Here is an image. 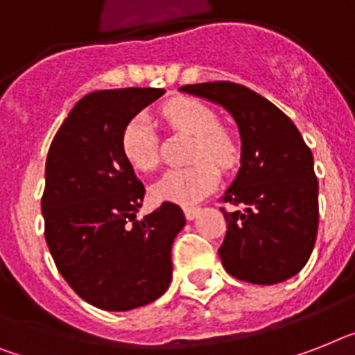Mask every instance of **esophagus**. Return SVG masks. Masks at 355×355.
<instances>
[{
	"label": "esophagus",
	"instance_id": "1",
	"mask_svg": "<svg viewBox=\"0 0 355 355\" xmlns=\"http://www.w3.org/2000/svg\"><path fill=\"white\" fill-rule=\"evenodd\" d=\"M199 212H201V210H199L198 207H187V209H184V218L189 219V221H194V219L198 218Z\"/></svg>",
	"mask_w": 355,
	"mask_h": 355
}]
</instances>
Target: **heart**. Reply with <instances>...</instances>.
<instances>
[{
  "mask_svg": "<svg viewBox=\"0 0 355 355\" xmlns=\"http://www.w3.org/2000/svg\"><path fill=\"white\" fill-rule=\"evenodd\" d=\"M161 112L172 128L194 137L189 154V161L194 165L166 172L152 187V198L168 203L194 205L212 192L218 183L216 166L228 168L236 163L237 143L227 130L219 128V119L212 108L198 99H172ZM121 150L134 171L150 172L156 168L157 137L146 114H139L125 125Z\"/></svg>",
  "mask_w": 355,
  "mask_h": 355,
  "instance_id": "b5f03b06",
  "label": "heart"
}]
</instances>
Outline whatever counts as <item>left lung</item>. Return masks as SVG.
<instances>
[{"label":"left lung","mask_w":355,"mask_h":355,"mask_svg":"<svg viewBox=\"0 0 355 355\" xmlns=\"http://www.w3.org/2000/svg\"><path fill=\"white\" fill-rule=\"evenodd\" d=\"M181 92L223 107L241 137L239 171L225 190L227 236L219 257L230 276L254 285H276L306 265L318 236L314 156L292 119L243 85H184Z\"/></svg>","instance_id":"8db88e82"}]
</instances>
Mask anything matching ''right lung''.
<instances>
[{
	"label": "right lung",
	"instance_id": "1",
	"mask_svg": "<svg viewBox=\"0 0 355 355\" xmlns=\"http://www.w3.org/2000/svg\"><path fill=\"white\" fill-rule=\"evenodd\" d=\"M163 89L99 90L70 110L51 145L41 212L58 270L96 309L127 312L156 301L172 281L183 210L161 205L136 219L145 187L121 150L123 128Z\"/></svg>",
	"mask_w": 355,
	"mask_h": 355
}]
</instances>
